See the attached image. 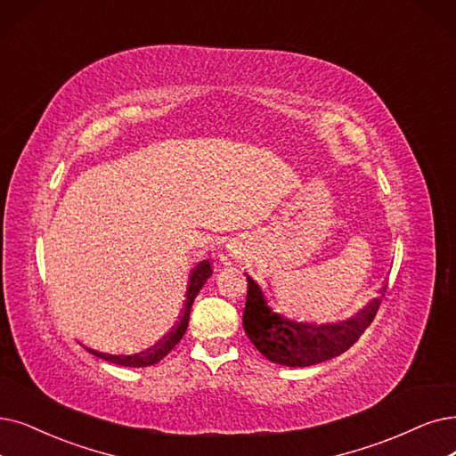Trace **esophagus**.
Returning <instances> with one entry per match:
<instances>
[{
    "label": "esophagus",
    "instance_id": "1",
    "mask_svg": "<svg viewBox=\"0 0 456 456\" xmlns=\"http://www.w3.org/2000/svg\"><path fill=\"white\" fill-rule=\"evenodd\" d=\"M245 254V245L238 240H233L228 243V256L233 258V260H240Z\"/></svg>",
    "mask_w": 456,
    "mask_h": 456
}]
</instances>
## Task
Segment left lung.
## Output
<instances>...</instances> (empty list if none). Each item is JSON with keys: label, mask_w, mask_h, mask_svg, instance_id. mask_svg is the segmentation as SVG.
I'll return each mask as SVG.
<instances>
[{"label": "left lung", "mask_w": 456, "mask_h": 456, "mask_svg": "<svg viewBox=\"0 0 456 456\" xmlns=\"http://www.w3.org/2000/svg\"><path fill=\"white\" fill-rule=\"evenodd\" d=\"M247 286L245 333L264 357L284 367H311L344 354L365 333L381 303V297H376L346 320L311 322L273 305L260 284L248 275ZM384 291L386 288L381 296Z\"/></svg>", "instance_id": "8db88e82"}]
</instances>
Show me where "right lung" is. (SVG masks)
Wrapping results in <instances>:
<instances>
[{
	"instance_id": "right-lung-1",
	"label": "right lung",
	"mask_w": 456,
	"mask_h": 456,
	"mask_svg": "<svg viewBox=\"0 0 456 456\" xmlns=\"http://www.w3.org/2000/svg\"><path fill=\"white\" fill-rule=\"evenodd\" d=\"M211 273L213 271H211L209 260H202L200 264H196V267L191 273L185 301H183V306L179 308V314L168 325V330L165 333L155 337L150 344H145L142 350L133 352V354H104V352L87 348V352L108 361V362H114V365H119V367H151V365H155V362H159L162 357H167L175 348V344L183 338V335L187 331V325H189L192 303H194L196 296L200 294V289H202V286L211 277Z\"/></svg>"
}]
</instances>
